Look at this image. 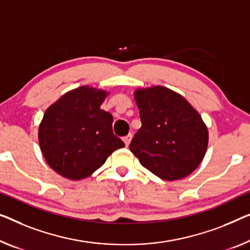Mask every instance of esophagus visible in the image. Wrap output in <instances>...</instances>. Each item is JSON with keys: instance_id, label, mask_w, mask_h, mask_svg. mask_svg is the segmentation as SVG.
<instances>
[{"instance_id": "esophagus-1", "label": "esophagus", "mask_w": 250, "mask_h": 250, "mask_svg": "<svg viewBox=\"0 0 250 250\" xmlns=\"http://www.w3.org/2000/svg\"><path fill=\"white\" fill-rule=\"evenodd\" d=\"M131 138H132L131 133H130V135H128V136H125V137L124 138V141H125V144L126 147H128L129 145H130V141H131Z\"/></svg>"}]
</instances>
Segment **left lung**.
I'll return each instance as SVG.
<instances>
[{
    "label": "left lung",
    "instance_id": "1",
    "mask_svg": "<svg viewBox=\"0 0 250 250\" xmlns=\"http://www.w3.org/2000/svg\"><path fill=\"white\" fill-rule=\"evenodd\" d=\"M141 128L130 150L164 181L182 180L199 167L208 144V126L184 96L165 86L133 92Z\"/></svg>",
    "mask_w": 250,
    "mask_h": 250
}]
</instances>
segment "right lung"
I'll use <instances>...</instances> for the list:
<instances>
[{
  "instance_id": "add662e5",
  "label": "right lung",
  "mask_w": 250,
  "mask_h": 250,
  "mask_svg": "<svg viewBox=\"0 0 250 250\" xmlns=\"http://www.w3.org/2000/svg\"><path fill=\"white\" fill-rule=\"evenodd\" d=\"M110 92L83 85L46 110L38 141L48 165L72 181L88 177L125 144L112 132L113 118L101 109Z\"/></svg>"
}]
</instances>
